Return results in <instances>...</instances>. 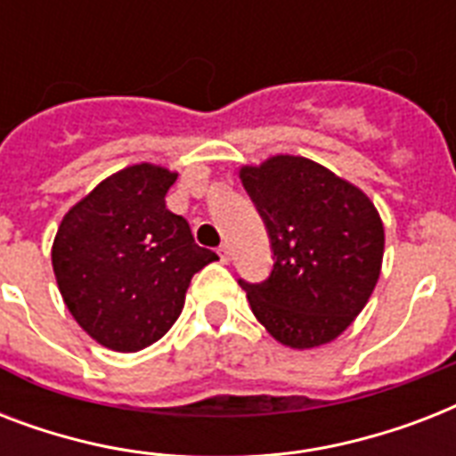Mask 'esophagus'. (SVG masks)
Here are the masks:
<instances>
[{
    "mask_svg": "<svg viewBox=\"0 0 456 456\" xmlns=\"http://www.w3.org/2000/svg\"><path fill=\"white\" fill-rule=\"evenodd\" d=\"M217 253H220L222 263H229V260H232V248H229V243H222L220 248H217Z\"/></svg>",
    "mask_w": 456,
    "mask_h": 456,
    "instance_id": "obj_1",
    "label": "esophagus"
}]
</instances>
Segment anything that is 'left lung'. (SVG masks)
<instances>
[{
    "mask_svg": "<svg viewBox=\"0 0 456 456\" xmlns=\"http://www.w3.org/2000/svg\"><path fill=\"white\" fill-rule=\"evenodd\" d=\"M239 177L263 217L272 272L239 284L250 310L289 347L338 338L367 305L383 260V222L357 186L300 156L243 165Z\"/></svg>",
    "mask_w": 456,
    "mask_h": 456,
    "instance_id": "left-lung-1",
    "label": "left lung"
}]
</instances>
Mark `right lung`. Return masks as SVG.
<instances>
[{
  "mask_svg": "<svg viewBox=\"0 0 456 456\" xmlns=\"http://www.w3.org/2000/svg\"><path fill=\"white\" fill-rule=\"evenodd\" d=\"M177 172L142 163L106 177L61 222L52 265L63 303L102 346L137 353L163 338L191 277L217 260L165 208Z\"/></svg>",
  "mask_w": 456,
  "mask_h": 456,
  "instance_id": "right-lung-1",
  "label": "right lung"
}]
</instances>
